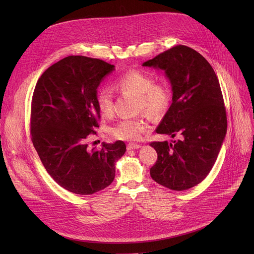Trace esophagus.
<instances>
[{
  "label": "esophagus",
  "mask_w": 254,
  "mask_h": 254,
  "mask_svg": "<svg viewBox=\"0 0 254 254\" xmlns=\"http://www.w3.org/2000/svg\"><path fill=\"white\" fill-rule=\"evenodd\" d=\"M141 146L138 143H135V142H130V143H127V150H135V149H139Z\"/></svg>",
  "instance_id": "obj_1"
}]
</instances>
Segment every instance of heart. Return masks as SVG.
<instances>
[{
    "mask_svg": "<svg viewBox=\"0 0 254 254\" xmlns=\"http://www.w3.org/2000/svg\"><path fill=\"white\" fill-rule=\"evenodd\" d=\"M114 86L122 93L136 96V111H142L150 117L163 115L171 102L169 86L164 82H155L152 75L140 70L126 71L114 80ZM95 102L103 116L113 115L115 100L110 88H99L95 94ZM148 128L149 124L142 118H126L111 127L110 133L118 139L137 140Z\"/></svg>",
    "mask_w": 254,
    "mask_h": 254,
    "instance_id": "obj_1",
    "label": "heart"
}]
</instances>
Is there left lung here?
<instances>
[{
    "label": "left lung",
    "instance_id": "obj_1",
    "mask_svg": "<svg viewBox=\"0 0 254 254\" xmlns=\"http://www.w3.org/2000/svg\"><path fill=\"white\" fill-rule=\"evenodd\" d=\"M142 65L166 71L173 102L156 131L178 137L173 142L150 143L158 154L151 177L171 190L190 189L212 170L227 130L219 80L209 62L185 45H177Z\"/></svg>",
    "mask_w": 254,
    "mask_h": 254
}]
</instances>
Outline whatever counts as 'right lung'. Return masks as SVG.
<instances>
[{"mask_svg": "<svg viewBox=\"0 0 254 254\" xmlns=\"http://www.w3.org/2000/svg\"><path fill=\"white\" fill-rule=\"evenodd\" d=\"M115 66L85 56H68L47 68L35 86L30 117L31 139L47 173L65 190L91 195L110 186L126 143L88 150L100 112L96 88Z\"/></svg>", "mask_w": 254, "mask_h": 254, "instance_id": "right-lung-1", "label": "right lung"}]
</instances>
